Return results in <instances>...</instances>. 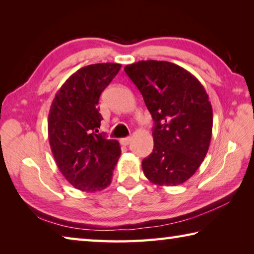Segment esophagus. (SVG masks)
<instances>
[{"instance_id":"34e87169","label":"esophagus","mask_w":254,"mask_h":254,"mask_svg":"<svg viewBox=\"0 0 254 254\" xmlns=\"http://www.w3.org/2000/svg\"><path fill=\"white\" fill-rule=\"evenodd\" d=\"M131 139L132 137L131 136H127V137H123V139H121V143L123 144V145H127L128 143L131 142Z\"/></svg>"}]
</instances>
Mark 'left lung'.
Segmentation results:
<instances>
[{"label":"left lung","mask_w":254,"mask_h":254,"mask_svg":"<svg viewBox=\"0 0 254 254\" xmlns=\"http://www.w3.org/2000/svg\"><path fill=\"white\" fill-rule=\"evenodd\" d=\"M154 121L153 151L144 176L158 186H177L199 168L208 151L213 110L204 86L176 64L141 60L124 67Z\"/></svg>","instance_id":"obj_1"}]
</instances>
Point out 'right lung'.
Here are the masks:
<instances>
[{
	"instance_id": "add662e5",
	"label": "right lung",
	"mask_w": 254,
	"mask_h": 254,
	"mask_svg": "<svg viewBox=\"0 0 254 254\" xmlns=\"http://www.w3.org/2000/svg\"><path fill=\"white\" fill-rule=\"evenodd\" d=\"M120 68V64L112 63L80 68L63 84L50 106L51 151L64 177L81 191L109 186L121 154L117 140L98 133L103 120L98 101Z\"/></svg>"
}]
</instances>
